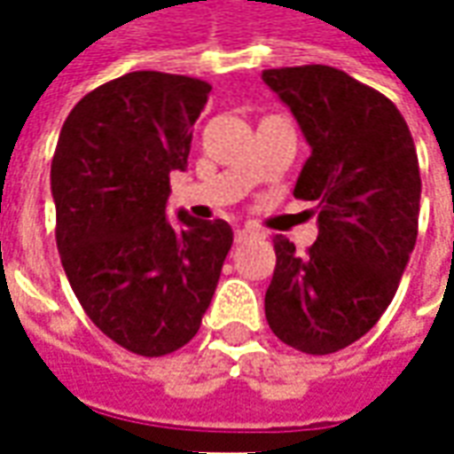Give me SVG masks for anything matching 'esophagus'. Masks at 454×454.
<instances>
[{"label":"esophagus","instance_id":"1","mask_svg":"<svg viewBox=\"0 0 454 454\" xmlns=\"http://www.w3.org/2000/svg\"><path fill=\"white\" fill-rule=\"evenodd\" d=\"M250 237H260V232L250 227V224H245V227H237L235 230V242H245V239H250Z\"/></svg>","mask_w":454,"mask_h":454}]
</instances>
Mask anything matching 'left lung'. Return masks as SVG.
<instances>
[{"label":"left lung","mask_w":454,"mask_h":454,"mask_svg":"<svg viewBox=\"0 0 454 454\" xmlns=\"http://www.w3.org/2000/svg\"><path fill=\"white\" fill-rule=\"evenodd\" d=\"M262 80L310 144L293 194L318 201V239L305 254L272 237L265 318L283 343L325 356L372 331L399 288L419 222L417 149L392 100L343 70L272 67Z\"/></svg>","instance_id":"8db88e82"}]
</instances>
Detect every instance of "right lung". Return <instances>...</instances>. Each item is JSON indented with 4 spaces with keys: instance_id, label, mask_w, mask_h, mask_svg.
Masks as SVG:
<instances>
[{
    "instance_id": "obj_1",
    "label": "right lung",
    "mask_w": 454,
    "mask_h": 454,
    "mask_svg": "<svg viewBox=\"0 0 454 454\" xmlns=\"http://www.w3.org/2000/svg\"><path fill=\"white\" fill-rule=\"evenodd\" d=\"M212 85L138 70L98 85L62 123L50 184L70 288L98 328L138 356L197 336L232 247L224 219H166Z\"/></svg>"
}]
</instances>
